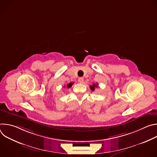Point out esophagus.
Returning <instances> with one entry per match:
<instances>
[{
	"label": "esophagus",
	"instance_id": "obj_1",
	"mask_svg": "<svg viewBox=\"0 0 157 157\" xmlns=\"http://www.w3.org/2000/svg\"><path fill=\"white\" fill-rule=\"evenodd\" d=\"M78 81H79V82L80 83H82V82H83V81H84V78H83L82 77H80V78H79Z\"/></svg>",
	"mask_w": 157,
	"mask_h": 157
}]
</instances>
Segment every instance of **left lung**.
Returning a JSON list of instances; mask_svg holds the SVG:
<instances>
[{
    "instance_id": "1",
    "label": "left lung",
    "mask_w": 157,
    "mask_h": 157,
    "mask_svg": "<svg viewBox=\"0 0 157 157\" xmlns=\"http://www.w3.org/2000/svg\"><path fill=\"white\" fill-rule=\"evenodd\" d=\"M96 87H98V84H93L92 86H90V89H91L92 91H94Z\"/></svg>"
}]
</instances>
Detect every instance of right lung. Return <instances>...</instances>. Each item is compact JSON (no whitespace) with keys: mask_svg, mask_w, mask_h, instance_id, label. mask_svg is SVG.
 <instances>
[{"mask_svg":"<svg viewBox=\"0 0 157 157\" xmlns=\"http://www.w3.org/2000/svg\"><path fill=\"white\" fill-rule=\"evenodd\" d=\"M73 82H70L69 84H67L66 86L67 87H68V88H70V87H71L72 86V85H73ZM64 87H65V86H64Z\"/></svg>","mask_w":157,"mask_h":157,"instance_id":"add662e5","label":"right lung"}]
</instances>
